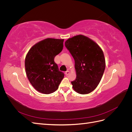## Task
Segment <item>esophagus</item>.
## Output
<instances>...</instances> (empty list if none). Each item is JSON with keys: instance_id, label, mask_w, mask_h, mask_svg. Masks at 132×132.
<instances>
[{"instance_id": "obj_1", "label": "esophagus", "mask_w": 132, "mask_h": 132, "mask_svg": "<svg viewBox=\"0 0 132 132\" xmlns=\"http://www.w3.org/2000/svg\"><path fill=\"white\" fill-rule=\"evenodd\" d=\"M69 73H70V71H68H68H65V75H69Z\"/></svg>"}]
</instances>
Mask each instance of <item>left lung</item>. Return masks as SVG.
<instances>
[{
  "instance_id": "left-lung-1",
  "label": "left lung",
  "mask_w": 132,
  "mask_h": 132,
  "mask_svg": "<svg viewBox=\"0 0 132 132\" xmlns=\"http://www.w3.org/2000/svg\"><path fill=\"white\" fill-rule=\"evenodd\" d=\"M65 46L75 61L77 77L71 82L73 89L80 94L90 93L98 86L105 71V58L102 49L82 35L68 39Z\"/></svg>"
}]
</instances>
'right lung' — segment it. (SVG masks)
<instances>
[{
	"label": "right lung",
	"instance_id": "add662e5",
	"mask_svg": "<svg viewBox=\"0 0 132 132\" xmlns=\"http://www.w3.org/2000/svg\"><path fill=\"white\" fill-rule=\"evenodd\" d=\"M63 42L64 39L46 38L36 43L26 54V75L31 85L39 93H54L64 77L54 61V57L63 50Z\"/></svg>",
	"mask_w": 132,
	"mask_h": 132
}]
</instances>
